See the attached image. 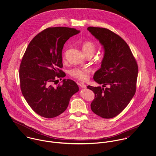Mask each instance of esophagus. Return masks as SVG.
I'll return each mask as SVG.
<instances>
[{
    "label": "esophagus",
    "mask_w": 156,
    "mask_h": 156,
    "mask_svg": "<svg viewBox=\"0 0 156 156\" xmlns=\"http://www.w3.org/2000/svg\"><path fill=\"white\" fill-rule=\"evenodd\" d=\"M79 85L80 86V87H81V88H86V85L84 84V83H80V84H79Z\"/></svg>",
    "instance_id": "obj_1"
}]
</instances>
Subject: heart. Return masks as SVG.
Listing matches in <instances>:
<instances>
[{"label": "heart", "instance_id": "1", "mask_svg": "<svg viewBox=\"0 0 156 156\" xmlns=\"http://www.w3.org/2000/svg\"><path fill=\"white\" fill-rule=\"evenodd\" d=\"M83 51L86 55L91 54L92 55L96 50V45L94 43L91 41H86L83 42L81 45ZM67 54V50H66L63 55V58L65 60L66 59V56ZM90 69L87 68H75L72 69L70 70V75L80 81H85L88 78Z\"/></svg>", "mask_w": 156, "mask_h": 156}]
</instances>
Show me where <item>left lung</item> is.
I'll return each instance as SVG.
<instances>
[{
    "instance_id": "1",
    "label": "left lung",
    "mask_w": 156,
    "mask_h": 156,
    "mask_svg": "<svg viewBox=\"0 0 156 156\" xmlns=\"http://www.w3.org/2000/svg\"><path fill=\"white\" fill-rule=\"evenodd\" d=\"M87 30L105 50L101 68L93 77L103 87L87 86L94 93L91 109L102 118H113L121 113L135 94L138 64L127 44L119 35L102 27H88Z\"/></svg>"
}]
</instances>
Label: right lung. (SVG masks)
<instances>
[{
    "instance_id": "1",
    "label": "right lung",
    "mask_w": 156,
    "mask_h": 156,
    "mask_svg": "<svg viewBox=\"0 0 156 156\" xmlns=\"http://www.w3.org/2000/svg\"><path fill=\"white\" fill-rule=\"evenodd\" d=\"M79 32L66 27L47 28L35 36L23 55L19 70L21 91L27 104L41 117L51 119L60 115L79 90L71 80H63L62 84L54 86L57 78L66 76L61 69L63 45Z\"/></svg>"
}]
</instances>
